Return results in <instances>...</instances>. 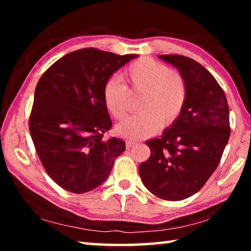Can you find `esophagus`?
I'll return each instance as SVG.
<instances>
[{
	"instance_id": "obj_1",
	"label": "esophagus",
	"mask_w": 251,
	"mask_h": 251,
	"mask_svg": "<svg viewBox=\"0 0 251 251\" xmlns=\"http://www.w3.org/2000/svg\"><path fill=\"white\" fill-rule=\"evenodd\" d=\"M136 145V142L135 141H130V139H128V141H126V147L127 148H131L134 147Z\"/></svg>"
}]
</instances>
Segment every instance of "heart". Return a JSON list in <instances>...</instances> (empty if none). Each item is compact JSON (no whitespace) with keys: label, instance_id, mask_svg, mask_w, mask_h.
Returning a JSON list of instances; mask_svg holds the SVG:
<instances>
[{"label":"heart","instance_id":"1","mask_svg":"<svg viewBox=\"0 0 251 251\" xmlns=\"http://www.w3.org/2000/svg\"><path fill=\"white\" fill-rule=\"evenodd\" d=\"M123 85L117 78L106 80L101 97L110 116L122 120L128 112V93L143 92L138 103L141 113L116 126L123 137L141 139L176 122L185 107L188 87L184 76L151 57H141L126 67Z\"/></svg>","mask_w":251,"mask_h":251}]
</instances>
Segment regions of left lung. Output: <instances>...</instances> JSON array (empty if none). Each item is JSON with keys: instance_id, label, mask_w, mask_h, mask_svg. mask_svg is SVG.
I'll use <instances>...</instances> for the list:
<instances>
[{"instance_id": "obj_1", "label": "left lung", "mask_w": 251, "mask_h": 251, "mask_svg": "<svg viewBox=\"0 0 251 251\" xmlns=\"http://www.w3.org/2000/svg\"><path fill=\"white\" fill-rule=\"evenodd\" d=\"M184 76L188 95L180 116L160 138L146 145L151 156L139 165L143 184L165 201H182L196 194L220 163L230 137L226 95L216 78L190 57L159 55Z\"/></svg>"}]
</instances>
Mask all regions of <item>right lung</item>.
I'll return each mask as SVG.
<instances>
[{
	"label": "right lung",
	"mask_w": 251,
	"mask_h": 251,
	"mask_svg": "<svg viewBox=\"0 0 251 251\" xmlns=\"http://www.w3.org/2000/svg\"><path fill=\"white\" fill-rule=\"evenodd\" d=\"M80 49L50 65L36 85L28 118L37 156L49 176L83 194L106 180L125 142L105 138L112 128L101 92L113 73L137 57Z\"/></svg>",
	"instance_id": "obj_1"
}]
</instances>
